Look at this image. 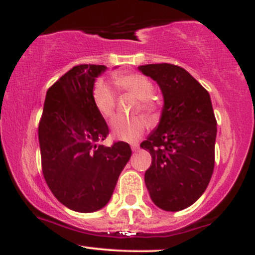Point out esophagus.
I'll list each match as a JSON object with an SVG mask.
<instances>
[{
	"mask_svg": "<svg viewBox=\"0 0 255 255\" xmlns=\"http://www.w3.org/2000/svg\"><path fill=\"white\" fill-rule=\"evenodd\" d=\"M131 150H133L134 152H136L137 150H139V144H131Z\"/></svg>",
	"mask_w": 255,
	"mask_h": 255,
	"instance_id": "esophagus-1",
	"label": "esophagus"
}]
</instances>
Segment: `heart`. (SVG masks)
Here are the masks:
<instances>
[{
  "label": "heart",
  "mask_w": 255,
  "mask_h": 255,
  "mask_svg": "<svg viewBox=\"0 0 255 255\" xmlns=\"http://www.w3.org/2000/svg\"><path fill=\"white\" fill-rule=\"evenodd\" d=\"M113 83L119 92L130 93L137 98L134 113L146 114L148 118H156L160 108V102L154 95V85L141 73H116ZM92 102L95 108L104 119H110L116 108V92L107 81L97 80L92 87ZM147 128V122L141 116L125 118L118 116L111 121V130L118 139L135 142L142 136Z\"/></svg>",
  "instance_id": "heart-1"
}]
</instances>
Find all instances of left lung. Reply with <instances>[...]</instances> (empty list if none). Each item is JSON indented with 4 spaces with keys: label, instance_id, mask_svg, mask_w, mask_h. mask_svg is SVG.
<instances>
[{
    "label": "left lung",
    "instance_id": "1",
    "mask_svg": "<svg viewBox=\"0 0 255 255\" xmlns=\"http://www.w3.org/2000/svg\"><path fill=\"white\" fill-rule=\"evenodd\" d=\"M164 96L159 126L140 147L151 153L145 172L150 197L164 211L194 204L215 168L217 121L209 92L182 67L171 63L140 66Z\"/></svg>",
    "mask_w": 255,
    "mask_h": 255
}]
</instances>
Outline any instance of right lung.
<instances>
[{
    "instance_id": "1",
    "label": "right lung",
    "mask_w": 255,
    "mask_h": 255,
    "mask_svg": "<svg viewBox=\"0 0 255 255\" xmlns=\"http://www.w3.org/2000/svg\"><path fill=\"white\" fill-rule=\"evenodd\" d=\"M101 64H78L46 92L38 126L42 171L55 198L73 211L95 212L110 200L131 156L125 141L98 145L109 134L92 102Z\"/></svg>"
}]
</instances>
